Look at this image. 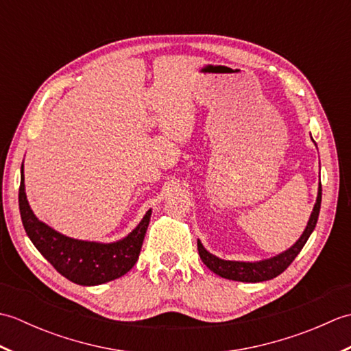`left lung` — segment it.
Wrapping results in <instances>:
<instances>
[{"label": "left lung", "instance_id": "8db88e82", "mask_svg": "<svg viewBox=\"0 0 351 351\" xmlns=\"http://www.w3.org/2000/svg\"><path fill=\"white\" fill-rule=\"evenodd\" d=\"M322 191H323L322 182H319L318 197L314 206V211H312L311 219L308 221V226L304 229L303 235L299 238V241H297L293 247L288 249L287 252H283L280 255L270 259L259 261V263H238V261H225L211 255L210 252L205 250L202 243L197 241V250H199L200 259H202V263L210 268L211 271L229 280L264 282V280H270L276 278V276H279L280 273L285 271L289 267V264L295 259V256L299 255L300 250L303 249V245L306 244L308 238L311 237L312 230L315 229L318 214H319V206H322Z\"/></svg>", "mask_w": 351, "mask_h": 351}]
</instances>
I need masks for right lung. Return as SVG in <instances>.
<instances>
[{
    "instance_id": "right-lung-1",
    "label": "right lung",
    "mask_w": 351,
    "mask_h": 351,
    "mask_svg": "<svg viewBox=\"0 0 351 351\" xmlns=\"http://www.w3.org/2000/svg\"><path fill=\"white\" fill-rule=\"evenodd\" d=\"M19 211L22 225L29 240L56 270L78 285H101L121 278L137 263L143 244L151 210L138 226L123 240L110 244L80 241L56 232L39 221L27 202L24 171H21Z\"/></svg>"
}]
</instances>
